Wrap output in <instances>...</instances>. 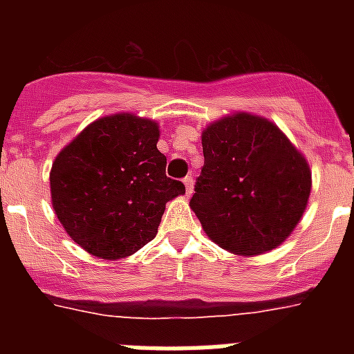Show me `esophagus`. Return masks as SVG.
<instances>
[{"instance_id":"obj_1","label":"esophagus","mask_w":354,"mask_h":354,"mask_svg":"<svg viewBox=\"0 0 354 354\" xmlns=\"http://www.w3.org/2000/svg\"><path fill=\"white\" fill-rule=\"evenodd\" d=\"M183 183H184V186H186V195H192L193 193V177L192 175H186Z\"/></svg>"}]
</instances>
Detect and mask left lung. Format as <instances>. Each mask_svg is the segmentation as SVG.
I'll return each mask as SVG.
<instances>
[{
  "instance_id": "8db88e82",
  "label": "left lung",
  "mask_w": 354,
  "mask_h": 354,
  "mask_svg": "<svg viewBox=\"0 0 354 354\" xmlns=\"http://www.w3.org/2000/svg\"><path fill=\"white\" fill-rule=\"evenodd\" d=\"M204 168L189 207L227 252L259 255L290 236L312 187L305 156L268 118L234 113L202 133Z\"/></svg>"
}]
</instances>
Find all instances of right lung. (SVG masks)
<instances>
[{
    "instance_id": "right-lung-1",
    "label": "right lung",
    "mask_w": 354,
    "mask_h": 354,
    "mask_svg": "<svg viewBox=\"0 0 354 354\" xmlns=\"http://www.w3.org/2000/svg\"><path fill=\"white\" fill-rule=\"evenodd\" d=\"M158 140L154 120L115 113L92 122L56 156L53 209L93 257L117 261L138 252L158 234L167 202L186 193L165 174Z\"/></svg>"
}]
</instances>
